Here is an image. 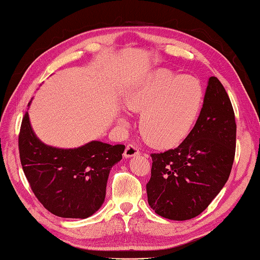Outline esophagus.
I'll use <instances>...</instances> for the list:
<instances>
[{"mask_svg":"<svg viewBox=\"0 0 260 260\" xmlns=\"http://www.w3.org/2000/svg\"><path fill=\"white\" fill-rule=\"evenodd\" d=\"M139 153H140V151H139V148L137 147V145H135V144H128L125 147L123 155H124V157H131V156L138 155Z\"/></svg>","mask_w":260,"mask_h":260,"instance_id":"34e87169","label":"esophagus"}]
</instances>
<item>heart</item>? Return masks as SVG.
<instances>
[{"label": "heart", "instance_id": "b5f03b06", "mask_svg": "<svg viewBox=\"0 0 260 260\" xmlns=\"http://www.w3.org/2000/svg\"><path fill=\"white\" fill-rule=\"evenodd\" d=\"M203 97L198 79L159 69L130 87L124 101L129 109L141 111L139 128L144 140L157 148H170L188 135Z\"/></svg>", "mask_w": 260, "mask_h": 260}]
</instances>
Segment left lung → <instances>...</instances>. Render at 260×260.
<instances>
[{"label": "left lung", "mask_w": 260, "mask_h": 260, "mask_svg": "<svg viewBox=\"0 0 260 260\" xmlns=\"http://www.w3.org/2000/svg\"><path fill=\"white\" fill-rule=\"evenodd\" d=\"M236 150L232 103L216 77L208 79L198 121L178 148L151 153L148 202L160 216L185 220L211 204L230 178Z\"/></svg>", "instance_id": "1"}]
</instances>
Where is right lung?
Segmentation results:
<instances>
[{"label": "right lung", "instance_id": "obj_1", "mask_svg": "<svg viewBox=\"0 0 260 260\" xmlns=\"http://www.w3.org/2000/svg\"><path fill=\"white\" fill-rule=\"evenodd\" d=\"M124 148L100 141L77 149L48 147L31 130L27 111L18 135L20 159L31 191L47 211L65 218H87L99 210L110 170L122 159Z\"/></svg>", "mask_w": 260, "mask_h": 260}]
</instances>
